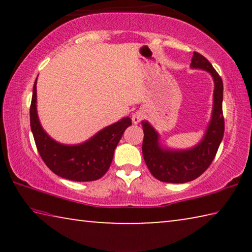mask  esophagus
Segmentation results:
<instances>
[{
  "label": "esophagus",
  "mask_w": 252,
  "mask_h": 252,
  "mask_svg": "<svg viewBox=\"0 0 252 252\" xmlns=\"http://www.w3.org/2000/svg\"><path fill=\"white\" fill-rule=\"evenodd\" d=\"M143 118H144L143 112H141V111H136V112L132 114V122H133L134 125H138L139 122H141Z\"/></svg>",
  "instance_id": "34e87169"
}]
</instances>
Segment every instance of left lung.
<instances>
[{
    "label": "left lung",
    "mask_w": 252,
    "mask_h": 252,
    "mask_svg": "<svg viewBox=\"0 0 252 252\" xmlns=\"http://www.w3.org/2000/svg\"><path fill=\"white\" fill-rule=\"evenodd\" d=\"M191 67L206 70L215 82L212 116L203 139L197 146L187 150L162 148L159 134L148 121H142L144 133L142 143L143 159L148 169L158 180L169 183H186L201 176L211 164L224 133L222 113L223 83L211 63L198 52L193 53Z\"/></svg>",
    "instance_id": "8db88e82"
}]
</instances>
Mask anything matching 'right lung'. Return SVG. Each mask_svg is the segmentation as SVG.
Wrapping results in <instances>:
<instances>
[{
  "label": "right lung",
  "instance_id": "right-lung-1",
  "mask_svg": "<svg viewBox=\"0 0 252 252\" xmlns=\"http://www.w3.org/2000/svg\"><path fill=\"white\" fill-rule=\"evenodd\" d=\"M30 122L37 151L48 168L59 177L78 182L94 181L104 176L122 134L132 125L130 118H123L102 129L88 141L76 146L54 141L41 126L37 117L36 80L30 108Z\"/></svg>",
  "mask_w": 252,
  "mask_h": 252
}]
</instances>
